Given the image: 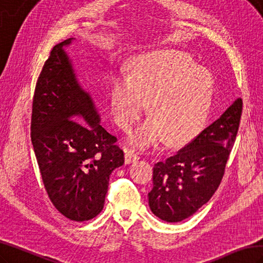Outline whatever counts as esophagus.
I'll return each mask as SVG.
<instances>
[{
	"label": "esophagus",
	"mask_w": 263,
	"mask_h": 263,
	"mask_svg": "<svg viewBox=\"0 0 263 263\" xmlns=\"http://www.w3.org/2000/svg\"><path fill=\"white\" fill-rule=\"evenodd\" d=\"M139 159V155L135 149H126L125 151V162L126 164H130V163H135Z\"/></svg>",
	"instance_id": "obj_1"
}]
</instances>
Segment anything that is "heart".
<instances>
[{"mask_svg":"<svg viewBox=\"0 0 263 263\" xmlns=\"http://www.w3.org/2000/svg\"><path fill=\"white\" fill-rule=\"evenodd\" d=\"M214 92L213 76L190 54L161 50L139 55L130 78L119 73L112 80L110 106L116 123L130 129L144 114H152L129 136L137 147L162 139L178 143L205 124Z\"/></svg>","mask_w":263,"mask_h":263,"instance_id":"1","label":"heart"}]
</instances>
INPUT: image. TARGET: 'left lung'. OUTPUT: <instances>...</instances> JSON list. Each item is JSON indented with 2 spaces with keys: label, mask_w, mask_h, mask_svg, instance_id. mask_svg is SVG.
Listing matches in <instances>:
<instances>
[{
  "label": "left lung",
  "mask_w": 263,
  "mask_h": 263,
  "mask_svg": "<svg viewBox=\"0 0 263 263\" xmlns=\"http://www.w3.org/2000/svg\"><path fill=\"white\" fill-rule=\"evenodd\" d=\"M242 99L174 155L158 162L148 193L152 212L166 222H180L197 212L219 187L238 134Z\"/></svg>",
  "instance_id": "1"
}]
</instances>
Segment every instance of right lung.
Masks as SVG:
<instances>
[{"label":"right lung","instance_id":"obj_1","mask_svg":"<svg viewBox=\"0 0 263 263\" xmlns=\"http://www.w3.org/2000/svg\"><path fill=\"white\" fill-rule=\"evenodd\" d=\"M72 40L53 47L37 78L31 140L51 202L62 215L82 222L104 209L109 176L124 164V152L100 125L91 96L77 79L65 50Z\"/></svg>","mask_w":263,"mask_h":263}]
</instances>
